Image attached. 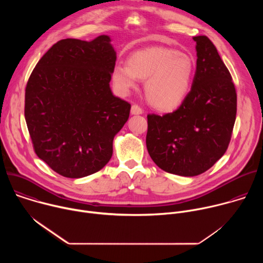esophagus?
Wrapping results in <instances>:
<instances>
[{
	"mask_svg": "<svg viewBox=\"0 0 263 263\" xmlns=\"http://www.w3.org/2000/svg\"><path fill=\"white\" fill-rule=\"evenodd\" d=\"M142 109L137 105V104H133L131 107V115H142Z\"/></svg>",
	"mask_w": 263,
	"mask_h": 263,
	"instance_id": "esophagus-1",
	"label": "esophagus"
}]
</instances>
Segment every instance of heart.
Returning a JSON list of instances; mask_svg holds the SVG:
<instances>
[{
  "label": "heart",
  "instance_id": "b5f03b06",
  "mask_svg": "<svg viewBox=\"0 0 263 263\" xmlns=\"http://www.w3.org/2000/svg\"><path fill=\"white\" fill-rule=\"evenodd\" d=\"M195 72L194 59L166 47H149L134 52L128 65L118 63L112 69V81L122 95L145 80L144 93L155 108L171 111L179 107L189 93Z\"/></svg>",
  "mask_w": 263,
  "mask_h": 263
}]
</instances>
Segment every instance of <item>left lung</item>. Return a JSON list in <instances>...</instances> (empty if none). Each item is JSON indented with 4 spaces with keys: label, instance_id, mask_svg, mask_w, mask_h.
<instances>
[{
    "label": "left lung",
    "instance_id": "left-lung-1",
    "mask_svg": "<svg viewBox=\"0 0 263 263\" xmlns=\"http://www.w3.org/2000/svg\"><path fill=\"white\" fill-rule=\"evenodd\" d=\"M196 42L197 69L191 91L172 114L147 115L146 148L164 172L194 177L227 151L237 97L228 68L207 36Z\"/></svg>",
    "mask_w": 263,
    "mask_h": 263
}]
</instances>
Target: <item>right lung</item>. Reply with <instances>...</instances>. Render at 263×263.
Masks as SVG:
<instances>
[{"mask_svg": "<svg viewBox=\"0 0 263 263\" xmlns=\"http://www.w3.org/2000/svg\"><path fill=\"white\" fill-rule=\"evenodd\" d=\"M108 35L66 39L36 64L25 93V119L36 155L66 178L102 170L131 105L114 96L117 52Z\"/></svg>", "mask_w": 263, "mask_h": 263, "instance_id": "1", "label": "right lung"}]
</instances>
